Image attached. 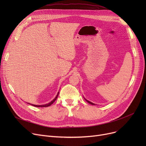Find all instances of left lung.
<instances>
[{"label":"left lung","mask_w":146,"mask_h":146,"mask_svg":"<svg viewBox=\"0 0 146 146\" xmlns=\"http://www.w3.org/2000/svg\"><path fill=\"white\" fill-rule=\"evenodd\" d=\"M85 100H86V101H87V102H88V103H89V104H91V105H95V104H93V103H92V102H90V101H88V100H86V99H85Z\"/></svg>","instance_id":"left-lung-1"}]
</instances>
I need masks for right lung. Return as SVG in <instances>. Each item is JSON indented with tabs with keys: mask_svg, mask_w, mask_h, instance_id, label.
Segmentation results:
<instances>
[{
	"mask_svg": "<svg viewBox=\"0 0 146 146\" xmlns=\"http://www.w3.org/2000/svg\"><path fill=\"white\" fill-rule=\"evenodd\" d=\"M58 94H59V92L57 94V96H56V97L53 99V100L51 101V102H50V103H48V104H45V105H33V106H36V107H47V106H50V105H51L55 101H56V100L57 99V97H58Z\"/></svg>",
	"mask_w": 146,
	"mask_h": 146,
	"instance_id": "right-lung-1",
	"label": "right lung"
}]
</instances>
